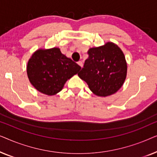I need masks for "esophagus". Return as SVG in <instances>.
Returning <instances> with one entry per match:
<instances>
[{
    "label": "esophagus",
    "mask_w": 157,
    "mask_h": 157,
    "mask_svg": "<svg viewBox=\"0 0 157 157\" xmlns=\"http://www.w3.org/2000/svg\"><path fill=\"white\" fill-rule=\"evenodd\" d=\"M78 65L79 66H80L81 68L83 67V63H82V62H81V61H78Z\"/></svg>",
    "instance_id": "esophagus-1"
}]
</instances>
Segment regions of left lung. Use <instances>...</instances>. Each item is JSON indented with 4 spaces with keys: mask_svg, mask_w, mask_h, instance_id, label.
Here are the masks:
<instances>
[{
    "mask_svg": "<svg viewBox=\"0 0 157 157\" xmlns=\"http://www.w3.org/2000/svg\"><path fill=\"white\" fill-rule=\"evenodd\" d=\"M88 55L78 76L96 95L107 96L116 93L123 85L127 71L122 51L109 42L103 46L90 48Z\"/></svg>",
    "mask_w": 157,
    "mask_h": 157,
    "instance_id": "left-lung-1",
    "label": "left lung"
}]
</instances>
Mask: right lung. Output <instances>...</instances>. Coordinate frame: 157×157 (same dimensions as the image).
Segmentation results:
<instances>
[{"instance_id": "right-lung-1", "label": "right lung", "mask_w": 157, "mask_h": 157, "mask_svg": "<svg viewBox=\"0 0 157 157\" xmlns=\"http://www.w3.org/2000/svg\"><path fill=\"white\" fill-rule=\"evenodd\" d=\"M80 69L59 48H53L36 51L28 62L27 74L38 91L51 96L61 91L66 81Z\"/></svg>"}]
</instances>
